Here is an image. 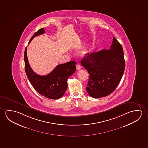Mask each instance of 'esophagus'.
<instances>
[{
    "instance_id": "esophagus-1",
    "label": "esophagus",
    "mask_w": 148,
    "mask_h": 148,
    "mask_svg": "<svg viewBox=\"0 0 148 148\" xmlns=\"http://www.w3.org/2000/svg\"><path fill=\"white\" fill-rule=\"evenodd\" d=\"M81 68V66H80L79 64H77V65H76V69H77V71L80 70Z\"/></svg>"
}]
</instances>
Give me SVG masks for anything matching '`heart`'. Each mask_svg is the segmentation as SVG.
I'll return each instance as SVG.
<instances>
[{
  "instance_id": "obj_1",
  "label": "heart",
  "mask_w": 148,
  "mask_h": 148,
  "mask_svg": "<svg viewBox=\"0 0 148 148\" xmlns=\"http://www.w3.org/2000/svg\"><path fill=\"white\" fill-rule=\"evenodd\" d=\"M86 51H83V52L82 53V55L84 56L85 54H86Z\"/></svg>"
}]
</instances>
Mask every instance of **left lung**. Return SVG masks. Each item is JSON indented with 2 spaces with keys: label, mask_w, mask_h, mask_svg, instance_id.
Returning a JSON list of instances; mask_svg holds the SVG:
<instances>
[{
  "label": "left lung",
  "mask_w": 148,
  "mask_h": 148,
  "mask_svg": "<svg viewBox=\"0 0 148 148\" xmlns=\"http://www.w3.org/2000/svg\"><path fill=\"white\" fill-rule=\"evenodd\" d=\"M81 63L89 73L86 90L89 96L94 98L107 96L117 87L124 73L122 46L114 38L110 49L88 53Z\"/></svg>",
  "instance_id": "obj_1"
}]
</instances>
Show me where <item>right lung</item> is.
<instances>
[{
  "label": "right lung",
  "instance_id": "right-lung-1",
  "mask_svg": "<svg viewBox=\"0 0 148 148\" xmlns=\"http://www.w3.org/2000/svg\"><path fill=\"white\" fill-rule=\"evenodd\" d=\"M44 33V29L38 30L31 38L28 44L34 37ZM24 60L27 76L39 94L51 99H58L63 96L67 88V79L76 71L75 62L70 61L58 65L48 75H40L35 73L31 68L27 56V47L25 50Z\"/></svg>",
  "mask_w": 148,
  "mask_h": 148
}]
</instances>
